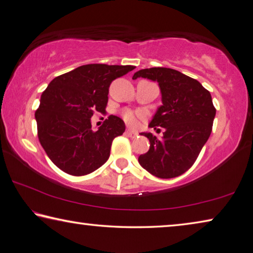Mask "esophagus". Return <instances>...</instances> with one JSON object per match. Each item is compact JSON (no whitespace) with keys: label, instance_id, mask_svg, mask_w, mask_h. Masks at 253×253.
I'll list each match as a JSON object with an SVG mask.
<instances>
[{"label":"esophagus","instance_id":"obj_1","mask_svg":"<svg viewBox=\"0 0 253 253\" xmlns=\"http://www.w3.org/2000/svg\"><path fill=\"white\" fill-rule=\"evenodd\" d=\"M126 135L128 137H130V138H135V137H137V135H138V132L134 131V130H130V129H127L126 130Z\"/></svg>","mask_w":253,"mask_h":253}]
</instances>
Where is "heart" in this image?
Instances as JSON below:
<instances>
[{"label":"heart","instance_id":"heart-1","mask_svg":"<svg viewBox=\"0 0 253 253\" xmlns=\"http://www.w3.org/2000/svg\"><path fill=\"white\" fill-rule=\"evenodd\" d=\"M122 117L127 125H130V126L136 125L137 115L134 112H131L130 109H125V111H123Z\"/></svg>","mask_w":253,"mask_h":253}]
</instances>
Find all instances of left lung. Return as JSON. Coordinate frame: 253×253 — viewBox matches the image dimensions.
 <instances>
[{
  "label": "left lung",
  "instance_id": "1",
  "mask_svg": "<svg viewBox=\"0 0 253 253\" xmlns=\"http://www.w3.org/2000/svg\"><path fill=\"white\" fill-rule=\"evenodd\" d=\"M138 77L158 82L163 105L149 127L165 128L162 139L141 132L150 146L138 162L158 178L180 176L195 164L212 130L215 116L212 98L198 81L172 68H145L136 72L132 80Z\"/></svg>",
  "mask_w": 253,
  "mask_h": 253
}]
</instances>
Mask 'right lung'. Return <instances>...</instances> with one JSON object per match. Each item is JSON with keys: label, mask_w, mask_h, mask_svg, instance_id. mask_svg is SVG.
I'll use <instances>...</instances> for the list:
<instances>
[{"label": "right lung", "mask_w": 253, "mask_h": 253, "mask_svg": "<svg viewBox=\"0 0 253 253\" xmlns=\"http://www.w3.org/2000/svg\"><path fill=\"white\" fill-rule=\"evenodd\" d=\"M134 68L87 64L49 83L35 119L39 140L55 166L72 176H84L107 162L112 142L125 131V124L111 115L95 131L90 118L95 112H106L112 82Z\"/></svg>", "instance_id": "1"}]
</instances>
